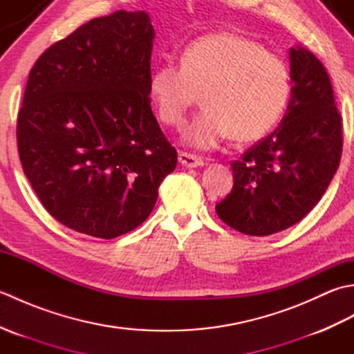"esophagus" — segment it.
Returning <instances> with one entry per match:
<instances>
[{
  "label": "esophagus",
  "mask_w": 354,
  "mask_h": 354,
  "mask_svg": "<svg viewBox=\"0 0 354 354\" xmlns=\"http://www.w3.org/2000/svg\"><path fill=\"white\" fill-rule=\"evenodd\" d=\"M178 161H179V164L184 165V167H187V169H194V167H201V165H204V161H202L201 158L190 155L187 152H179Z\"/></svg>",
  "instance_id": "34e87169"
}]
</instances>
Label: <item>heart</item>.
I'll return each mask as SVG.
<instances>
[{"mask_svg":"<svg viewBox=\"0 0 354 354\" xmlns=\"http://www.w3.org/2000/svg\"><path fill=\"white\" fill-rule=\"evenodd\" d=\"M198 93L204 109L185 127V146L209 150L231 135L255 141L281 118L290 71L281 56L251 37L217 32L187 44L181 66L165 61L150 71L149 94L165 124H181Z\"/></svg>","mask_w":354,"mask_h":354,"instance_id":"b5f03b06","label":"heart"}]
</instances>
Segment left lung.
I'll return each instance as SVG.
<instances>
[{"instance_id":"8db88e82","label":"left lung","mask_w":354,"mask_h":354,"mask_svg":"<svg viewBox=\"0 0 354 354\" xmlns=\"http://www.w3.org/2000/svg\"><path fill=\"white\" fill-rule=\"evenodd\" d=\"M290 99L277 129L232 161V190L217 216L243 234L269 236L299 222L318 204L342 153L341 115L324 66L292 47Z\"/></svg>"}]
</instances>
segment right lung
<instances>
[{"instance_id": "add662e5", "label": "right lung", "mask_w": 354, "mask_h": 354, "mask_svg": "<svg viewBox=\"0 0 354 354\" xmlns=\"http://www.w3.org/2000/svg\"><path fill=\"white\" fill-rule=\"evenodd\" d=\"M153 39L146 12L118 10L51 45L28 74L22 169L45 209L82 234L137 228L176 167L149 100Z\"/></svg>"}]
</instances>
